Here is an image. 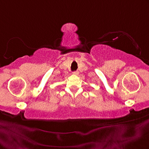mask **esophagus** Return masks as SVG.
Segmentation results:
<instances>
[{
    "mask_svg": "<svg viewBox=\"0 0 149 149\" xmlns=\"http://www.w3.org/2000/svg\"><path fill=\"white\" fill-rule=\"evenodd\" d=\"M72 74H74V75H78V74H79V72H78V71H74V72H72Z\"/></svg>",
    "mask_w": 149,
    "mask_h": 149,
    "instance_id": "1",
    "label": "esophagus"
}]
</instances>
